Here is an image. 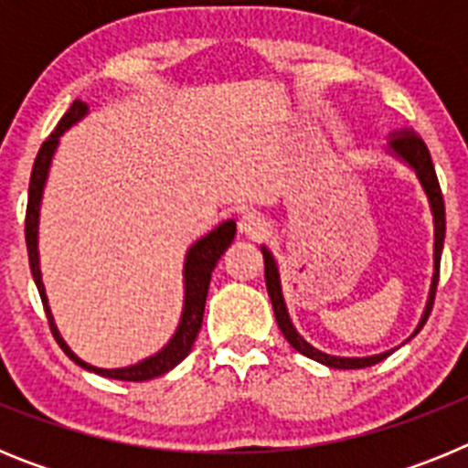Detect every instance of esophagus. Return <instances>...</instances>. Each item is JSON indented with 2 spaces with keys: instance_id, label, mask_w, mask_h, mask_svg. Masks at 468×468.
<instances>
[{
  "instance_id": "34e87169",
  "label": "esophagus",
  "mask_w": 468,
  "mask_h": 468,
  "mask_svg": "<svg viewBox=\"0 0 468 468\" xmlns=\"http://www.w3.org/2000/svg\"><path fill=\"white\" fill-rule=\"evenodd\" d=\"M239 231L248 239H260L267 231V220L260 213H255V210H248V213L239 218Z\"/></svg>"
}]
</instances>
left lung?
<instances>
[{
    "label": "left lung",
    "mask_w": 468,
    "mask_h": 468,
    "mask_svg": "<svg viewBox=\"0 0 468 468\" xmlns=\"http://www.w3.org/2000/svg\"><path fill=\"white\" fill-rule=\"evenodd\" d=\"M388 150L394 152L396 156L408 164L412 171L417 173L420 177L421 187L427 192L429 197V206H431V213H433V281H431V292H429V302H427V309H424V316H421L420 325L412 335L420 333L427 324L429 314L433 309V297H436V288H438V274H441V253H443V241H445V204H443V192H441V185H438V177H436V168H433V161L431 154H429V147L424 144V140L420 135H415L412 131H403V133L394 135V138L388 140ZM262 255H264V281H267V292H270V300H271V307H274V316H276V324H279L281 333L291 346L300 354H304L307 358H314V361L324 363L328 367H340V370H356V367H370L375 363L384 361V358L391 354H378V356H366V358H342V356H330V354H324V351H318L316 346L309 345L307 340H302L300 333L292 328L291 324V316H288V309H285V302H283V292H281V279H279V267H276L274 258L267 248L262 246Z\"/></svg>",
    "instance_id": "obj_1"
}]
</instances>
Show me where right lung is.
Returning <instances> with one entry per match:
<instances>
[{
  "label": "right lung",
  "instance_id": "right-lung-1",
  "mask_svg": "<svg viewBox=\"0 0 468 468\" xmlns=\"http://www.w3.org/2000/svg\"><path fill=\"white\" fill-rule=\"evenodd\" d=\"M89 107L81 101H74L72 107L65 112V117L58 122L56 131L44 140V144L39 147V154L35 159V166H32L30 176V192H27V213H25V243H27V258H30V271L32 279L37 283V291H39L41 304H44V312H47L48 325H51V333L56 337V342L60 345V349L72 358L77 366H81L84 370L90 373H98L102 378L112 379H123V382H144V379H154L159 375L168 373L180 361H185L189 351H192L194 340H197L198 330H201V321H204V307H206V295H208L210 285V274H213L215 264L222 258L227 248L234 241V234H237V222L227 220L220 227H215L210 234H206L201 241L194 243L189 248L187 260H185V312L180 318V325H177L173 340L168 342L159 354L144 358V361L135 363V366L128 367H114V370H105V367H95L89 363L81 361L80 356H74V351L65 345V340L58 333L56 324H53L51 309L47 304V292H44V283H41V271H39V253H37V225H39V204H41V192H44V185H47L48 166H51L53 152L58 147V140L60 135L68 131L72 123L80 122L86 114Z\"/></svg>",
  "mask_w": 468,
  "mask_h": 468
}]
</instances>
